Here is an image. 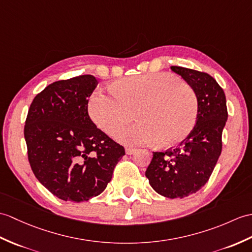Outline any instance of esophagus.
<instances>
[{"instance_id": "obj_1", "label": "esophagus", "mask_w": 252, "mask_h": 252, "mask_svg": "<svg viewBox=\"0 0 252 252\" xmlns=\"http://www.w3.org/2000/svg\"><path fill=\"white\" fill-rule=\"evenodd\" d=\"M136 148H133V147H126V155H133L134 153H136Z\"/></svg>"}]
</instances>
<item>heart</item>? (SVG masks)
<instances>
[{
  "label": "heart",
  "mask_w": 252,
  "mask_h": 252,
  "mask_svg": "<svg viewBox=\"0 0 252 252\" xmlns=\"http://www.w3.org/2000/svg\"><path fill=\"white\" fill-rule=\"evenodd\" d=\"M113 91L95 90L88 102V110L93 122L112 136L131 122L135 114L138 124L118 135L125 143L150 144L158 140L161 146L169 147L184 140L196 124V93L174 75L132 76L118 81Z\"/></svg>",
  "instance_id": "obj_1"
}]
</instances>
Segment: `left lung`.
Listing matches in <instances>:
<instances>
[{"label": "left lung", "mask_w": 252, "mask_h": 252, "mask_svg": "<svg viewBox=\"0 0 252 252\" xmlns=\"http://www.w3.org/2000/svg\"><path fill=\"white\" fill-rule=\"evenodd\" d=\"M194 89L198 101L196 124L176 148L156 151L145 175L156 192L183 198L205 186L222 150V131L227 119L224 91L209 74L171 66Z\"/></svg>", "instance_id": "8db88e82"}]
</instances>
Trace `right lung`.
<instances>
[{"label":"right lung","mask_w":252,"mask_h":252,"mask_svg":"<svg viewBox=\"0 0 252 252\" xmlns=\"http://www.w3.org/2000/svg\"><path fill=\"white\" fill-rule=\"evenodd\" d=\"M97 80L80 75L58 80L34 97L25 125L28 159L35 177L63 201H88L105 190L126 155L88 114Z\"/></svg>","instance_id":"1"}]
</instances>
